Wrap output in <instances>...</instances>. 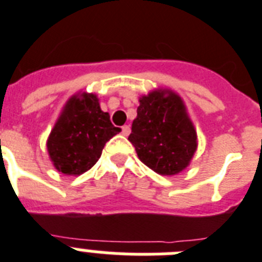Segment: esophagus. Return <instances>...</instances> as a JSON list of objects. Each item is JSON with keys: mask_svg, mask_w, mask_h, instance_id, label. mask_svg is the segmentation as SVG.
Wrapping results in <instances>:
<instances>
[{"mask_svg": "<svg viewBox=\"0 0 262 262\" xmlns=\"http://www.w3.org/2000/svg\"><path fill=\"white\" fill-rule=\"evenodd\" d=\"M121 133L122 136H129V133H130V128H129V125H124L121 128Z\"/></svg>", "mask_w": 262, "mask_h": 262, "instance_id": "obj_1", "label": "esophagus"}]
</instances>
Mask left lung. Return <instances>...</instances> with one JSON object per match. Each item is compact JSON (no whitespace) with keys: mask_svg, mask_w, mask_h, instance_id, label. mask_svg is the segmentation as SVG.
<instances>
[{"mask_svg":"<svg viewBox=\"0 0 262 262\" xmlns=\"http://www.w3.org/2000/svg\"><path fill=\"white\" fill-rule=\"evenodd\" d=\"M128 140L143 164L162 176L187 168L199 141L187 105L171 89H155L138 99Z\"/></svg>","mask_w":262,"mask_h":262,"instance_id":"8db88e82","label":"left lung"}]
</instances>
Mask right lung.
<instances>
[{
  "instance_id": "add662e5",
  "label": "right lung",
  "mask_w": 262,
  "mask_h": 262,
  "mask_svg": "<svg viewBox=\"0 0 262 262\" xmlns=\"http://www.w3.org/2000/svg\"><path fill=\"white\" fill-rule=\"evenodd\" d=\"M119 132L100 108L98 95L79 91L68 99L49 133V159L63 175L79 176L98 162L105 142Z\"/></svg>"
}]
</instances>
